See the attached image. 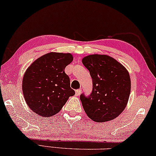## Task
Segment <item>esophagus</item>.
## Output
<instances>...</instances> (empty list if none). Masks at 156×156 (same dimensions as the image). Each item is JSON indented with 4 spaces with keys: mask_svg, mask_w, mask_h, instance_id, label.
Returning <instances> with one entry per match:
<instances>
[{
    "mask_svg": "<svg viewBox=\"0 0 156 156\" xmlns=\"http://www.w3.org/2000/svg\"><path fill=\"white\" fill-rule=\"evenodd\" d=\"M81 91H82L81 89H77L76 90V96H79L80 94H81Z\"/></svg>",
    "mask_w": 156,
    "mask_h": 156,
    "instance_id": "esophagus-1",
    "label": "esophagus"
}]
</instances>
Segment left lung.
I'll return each instance as SVG.
<instances>
[{
    "label": "left lung",
    "mask_w": 156,
    "mask_h": 156,
    "mask_svg": "<svg viewBox=\"0 0 156 156\" xmlns=\"http://www.w3.org/2000/svg\"><path fill=\"white\" fill-rule=\"evenodd\" d=\"M82 62L89 70L93 83L90 95L80 96L85 112L94 122L114 119L124 111L129 99V73L108 55H90L83 58Z\"/></svg>",
    "instance_id": "obj_1"
}]
</instances>
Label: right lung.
<instances>
[{"mask_svg":"<svg viewBox=\"0 0 156 156\" xmlns=\"http://www.w3.org/2000/svg\"><path fill=\"white\" fill-rule=\"evenodd\" d=\"M73 60L70 53L50 52L29 67L23 76L22 90L25 101L33 112L42 117H52L74 95L70 78L65 73Z\"/></svg>","mask_w":156,"mask_h":156,"instance_id":"right-lung-1","label":"right lung"}]
</instances>
